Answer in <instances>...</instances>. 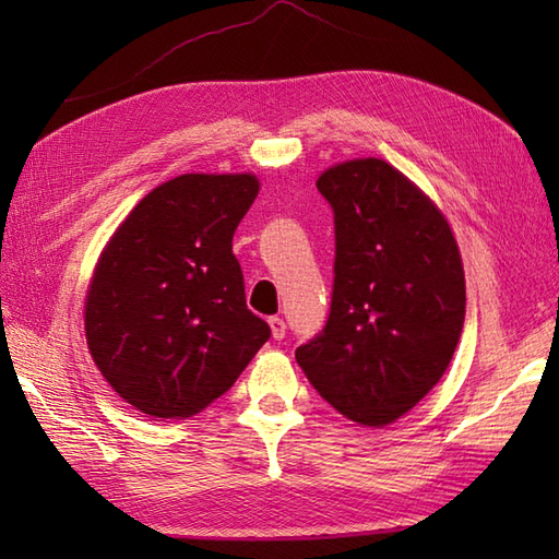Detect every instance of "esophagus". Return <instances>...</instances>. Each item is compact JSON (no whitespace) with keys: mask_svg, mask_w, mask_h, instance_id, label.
Instances as JSON below:
<instances>
[{"mask_svg":"<svg viewBox=\"0 0 559 559\" xmlns=\"http://www.w3.org/2000/svg\"><path fill=\"white\" fill-rule=\"evenodd\" d=\"M269 324H271V336L281 341L283 336H286V322H283L281 317H269Z\"/></svg>","mask_w":559,"mask_h":559,"instance_id":"1","label":"esophagus"}]
</instances>
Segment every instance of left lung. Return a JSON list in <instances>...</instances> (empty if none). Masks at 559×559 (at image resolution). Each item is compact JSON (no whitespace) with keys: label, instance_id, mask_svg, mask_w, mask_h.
<instances>
[{"label":"left lung","instance_id":"obj_1","mask_svg":"<svg viewBox=\"0 0 559 559\" xmlns=\"http://www.w3.org/2000/svg\"><path fill=\"white\" fill-rule=\"evenodd\" d=\"M317 189L334 211V288L324 329L295 360L338 413L384 427L442 379L456 350L461 254L442 213L384 160L341 163Z\"/></svg>","mask_w":559,"mask_h":559}]
</instances>
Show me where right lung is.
I'll return each instance as SVG.
<instances>
[{"label":"right lung","mask_w":559,"mask_h":559,"mask_svg":"<svg viewBox=\"0 0 559 559\" xmlns=\"http://www.w3.org/2000/svg\"><path fill=\"white\" fill-rule=\"evenodd\" d=\"M254 175H180L139 201L105 247L86 300L93 360L127 403L189 418L228 391L271 329L247 310L233 235Z\"/></svg>","instance_id":"obj_1"}]
</instances>
